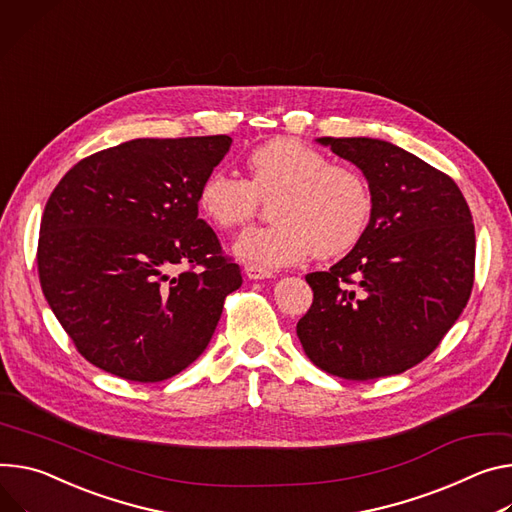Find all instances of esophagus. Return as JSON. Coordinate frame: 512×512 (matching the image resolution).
Wrapping results in <instances>:
<instances>
[{"instance_id":"obj_1","label":"esophagus","mask_w":512,"mask_h":512,"mask_svg":"<svg viewBox=\"0 0 512 512\" xmlns=\"http://www.w3.org/2000/svg\"><path fill=\"white\" fill-rule=\"evenodd\" d=\"M245 275L249 277V280H265V277H271L273 273L259 265H245Z\"/></svg>"}]
</instances>
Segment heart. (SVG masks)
<instances>
[{
	"instance_id": "b5f03b06",
	"label": "heart",
	"mask_w": 512,
	"mask_h": 512,
	"mask_svg": "<svg viewBox=\"0 0 512 512\" xmlns=\"http://www.w3.org/2000/svg\"><path fill=\"white\" fill-rule=\"evenodd\" d=\"M249 179L224 169L210 171L198 190L204 216L226 230L241 228L272 200L275 224L253 228L239 239L235 253L259 267H284L306 255L331 259L349 251L371 216L369 185L347 165L329 163L316 149L273 138L247 157Z\"/></svg>"
}]
</instances>
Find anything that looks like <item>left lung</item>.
Here are the masks:
<instances>
[{
    "mask_svg": "<svg viewBox=\"0 0 512 512\" xmlns=\"http://www.w3.org/2000/svg\"><path fill=\"white\" fill-rule=\"evenodd\" d=\"M318 143L355 163L371 200L369 224L349 255L306 282L314 292L298 320L308 359L331 376L386 378L429 357L474 288L476 232L455 181L378 138Z\"/></svg>",
    "mask_w": 512,
    "mask_h": 512,
    "instance_id": "1",
    "label": "left lung"
}]
</instances>
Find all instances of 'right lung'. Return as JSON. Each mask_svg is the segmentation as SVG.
Instances as JSON below:
<instances>
[{
	"label": "right lung",
	"mask_w": 512,
	"mask_h": 512,
	"mask_svg": "<svg viewBox=\"0 0 512 512\" xmlns=\"http://www.w3.org/2000/svg\"><path fill=\"white\" fill-rule=\"evenodd\" d=\"M232 138H134L73 165L44 206L38 277L75 349L128 382L177 376L208 347L239 263L198 218ZM181 266V270L176 267Z\"/></svg>",
	"instance_id": "1"
}]
</instances>
